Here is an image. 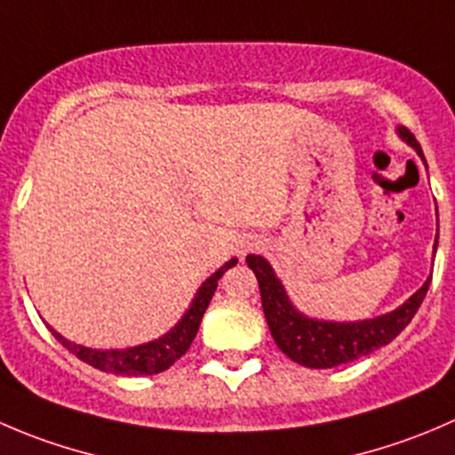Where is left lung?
Here are the masks:
<instances>
[{
  "instance_id": "8db88e82",
  "label": "left lung",
  "mask_w": 455,
  "mask_h": 455,
  "mask_svg": "<svg viewBox=\"0 0 455 455\" xmlns=\"http://www.w3.org/2000/svg\"><path fill=\"white\" fill-rule=\"evenodd\" d=\"M400 135L418 151V156L425 160L422 148L418 144L416 135L409 129L400 126ZM438 242V237H435ZM246 264L255 273L262 295V308L267 315L268 329L277 349L289 355L293 363L308 369H331L338 364L354 363V360L369 355L371 351L389 345L391 339L413 320L416 311L420 308L427 291H429L431 277L395 311L376 320L364 322H320L308 320L299 315L291 307L280 280L273 275V268L259 255H246Z\"/></svg>"
}]
</instances>
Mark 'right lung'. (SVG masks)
<instances>
[{"label":"right lung","mask_w":455,"mask_h":455,"mask_svg":"<svg viewBox=\"0 0 455 455\" xmlns=\"http://www.w3.org/2000/svg\"><path fill=\"white\" fill-rule=\"evenodd\" d=\"M237 259L233 258L231 262L224 264L220 271H215L204 284L197 291L196 299H193L191 308L187 311V315L178 322V326L169 331L166 335H162L156 342H148V345L133 347V349H110V351H97V349H86L82 345H73L68 339L61 338L60 333L52 331L61 345L70 351L73 355H77L82 363L91 364V367L100 369V371L117 373V376H153V373L166 371L171 364L178 363L184 354L191 347L193 338H196L197 329H200L202 315H204L206 307H209L211 298H213L215 289H218V280L228 271L231 267H235Z\"/></svg>","instance_id":"obj_1"}]
</instances>
